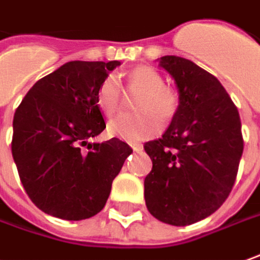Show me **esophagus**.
<instances>
[{
	"mask_svg": "<svg viewBox=\"0 0 260 260\" xmlns=\"http://www.w3.org/2000/svg\"><path fill=\"white\" fill-rule=\"evenodd\" d=\"M132 149H133L134 151H137V153H139V151L143 150V146L142 144H139V143H133V144H132Z\"/></svg>",
	"mask_w": 260,
	"mask_h": 260,
	"instance_id": "obj_1",
	"label": "esophagus"
}]
</instances>
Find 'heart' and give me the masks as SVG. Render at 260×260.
<instances>
[{"mask_svg": "<svg viewBox=\"0 0 260 260\" xmlns=\"http://www.w3.org/2000/svg\"><path fill=\"white\" fill-rule=\"evenodd\" d=\"M127 87L140 91L136 97L134 114H121L109 123V133L120 140L136 143L150 139L160 132L161 121H172L180 107V97L175 88L165 84L163 76L151 67L139 66L130 70ZM121 88L114 76L103 80L97 93V104L106 116H113L120 106Z\"/></svg>", "mask_w": 260, "mask_h": 260, "instance_id": "1", "label": "heart"}]
</instances>
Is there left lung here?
<instances>
[{
  "mask_svg": "<svg viewBox=\"0 0 260 260\" xmlns=\"http://www.w3.org/2000/svg\"><path fill=\"white\" fill-rule=\"evenodd\" d=\"M158 66L175 78L180 107L165 134L144 144L153 161L144 199L160 222H199L228 199L243 153L239 111L220 81L193 61L165 55Z\"/></svg>",
  "mask_w": 260,
  "mask_h": 260,
  "instance_id": "obj_1",
  "label": "left lung"
}]
</instances>
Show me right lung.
Here are the masks:
<instances>
[{
  "label": "right lung",
  "instance_id": "1",
  "mask_svg": "<svg viewBox=\"0 0 260 260\" xmlns=\"http://www.w3.org/2000/svg\"><path fill=\"white\" fill-rule=\"evenodd\" d=\"M120 61H70L38 80L15 110L11 150L21 183L38 209L64 220L97 215L133 150L106 128L95 93ZM87 147V149L84 147Z\"/></svg>",
  "mask_w": 260,
  "mask_h": 260
}]
</instances>
